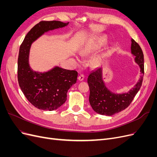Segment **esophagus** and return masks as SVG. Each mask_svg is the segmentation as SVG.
Returning a JSON list of instances; mask_svg holds the SVG:
<instances>
[{
	"mask_svg": "<svg viewBox=\"0 0 157 157\" xmlns=\"http://www.w3.org/2000/svg\"><path fill=\"white\" fill-rule=\"evenodd\" d=\"M84 76L83 75H80L79 77H78V81H82V80H84Z\"/></svg>",
	"mask_w": 157,
	"mask_h": 157,
	"instance_id": "1",
	"label": "esophagus"
}]
</instances>
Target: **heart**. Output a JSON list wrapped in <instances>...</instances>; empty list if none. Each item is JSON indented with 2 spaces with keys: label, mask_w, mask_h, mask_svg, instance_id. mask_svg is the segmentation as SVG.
Segmentation results:
<instances>
[{
  "label": "heart",
  "mask_w": 157,
  "mask_h": 157,
  "mask_svg": "<svg viewBox=\"0 0 157 157\" xmlns=\"http://www.w3.org/2000/svg\"><path fill=\"white\" fill-rule=\"evenodd\" d=\"M107 42V38L105 36H98L97 38L92 39L90 42V43L86 46V48L82 50L80 52L82 55H84L85 54L89 53L93 51H96L99 50L101 47L105 44Z\"/></svg>",
  "instance_id": "b5f03b06"
}]
</instances>
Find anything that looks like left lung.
<instances>
[{
	"instance_id": "obj_1",
	"label": "left lung",
	"mask_w": 157,
	"mask_h": 157,
	"mask_svg": "<svg viewBox=\"0 0 157 157\" xmlns=\"http://www.w3.org/2000/svg\"><path fill=\"white\" fill-rule=\"evenodd\" d=\"M130 50L131 54L135 57V62L140 69L141 76L138 82L128 92L115 93L109 90L103 79L101 67H98L88 75L90 104L93 110L99 115L112 116L124 110L129 106L141 86L144 74L143 52L140 45L132 39Z\"/></svg>"
}]
</instances>
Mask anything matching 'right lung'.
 Here are the masks:
<instances>
[{
	"label": "right lung",
	"instance_id": "add662e5",
	"mask_svg": "<svg viewBox=\"0 0 157 157\" xmlns=\"http://www.w3.org/2000/svg\"><path fill=\"white\" fill-rule=\"evenodd\" d=\"M59 21H40L33 27L23 40L19 52L17 78L21 91L33 105L44 111H54L67 100L69 89L77 82L78 73L58 66L45 72L32 69L29 54L32 44L50 31L67 27Z\"/></svg>",
	"mask_w": 157,
	"mask_h": 157
}]
</instances>
